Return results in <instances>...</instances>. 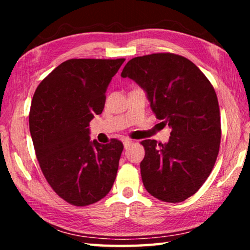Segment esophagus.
<instances>
[{
  "instance_id": "1",
  "label": "esophagus",
  "mask_w": 250,
  "mask_h": 250,
  "mask_svg": "<svg viewBox=\"0 0 250 250\" xmlns=\"http://www.w3.org/2000/svg\"><path fill=\"white\" fill-rule=\"evenodd\" d=\"M132 145H133V141H131V140H125V141H124L125 149H128V147H130Z\"/></svg>"
}]
</instances>
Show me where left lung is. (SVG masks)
<instances>
[{"label": "left lung", "instance_id": "obj_1", "mask_svg": "<svg viewBox=\"0 0 250 250\" xmlns=\"http://www.w3.org/2000/svg\"><path fill=\"white\" fill-rule=\"evenodd\" d=\"M121 77L146 92L155 117L172 130L164 145L141 142L143 185L160 201H185L204 184L216 162L222 137L216 92L195 64L172 53L134 57Z\"/></svg>", "mask_w": 250, "mask_h": 250}]
</instances>
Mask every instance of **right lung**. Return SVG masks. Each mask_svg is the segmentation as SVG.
<instances>
[{
  "label": "right lung",
  "mask_w": 250,
  "mask_h": 250,
  "mask_svg": "<svg viewBox=\"0 0 250 250\" xmlns=\"http://www.w3.org/2000/svg\"><path fill=\"white\" fill-rule=\"evenodd\" d=\"M125 61L68 59L33 96L29 131L36 158L48 184L71 205L100 201L116 180L124 145L90 141L88 126L103 112L105 91Z\"/></svg>",
  "instance_id": "obj_1"
}]
</instances>
